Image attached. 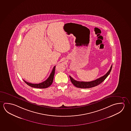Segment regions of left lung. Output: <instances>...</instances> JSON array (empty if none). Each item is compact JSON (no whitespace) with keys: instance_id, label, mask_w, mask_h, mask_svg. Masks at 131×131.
Listing matches in <instances>:
<instances>
[{"instance_id":"8db88e82","label":"left lung","mask_w":131,"mask_h":131,"mask_svg":"<svg viewBox=\"0 0 131 131\" xmlns=\"http://www.w3.org/2000/svg\"><path fill=\"white\" fill-rule=\"evenodd\" d=\"M112 64L111 66L110 70L105 75H103V77H100L99 78L96 79L93 81H89V82L77 81L74 79H73L70 75V78L71 79L72 83L75 85V87L80 88H90L91 87H95L102 83L106 78V77H108V75H109L112 70Z\"/></svg>"}]
</instances>
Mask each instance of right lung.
Returning <instances> with one entry per match:
<instances>
[{
  "label": "right lung",
  "mask_w": 131,
  "mask_h": 131,
  "mask_svg": "<svg viewBox=\"0 0 131 131\" xmlns=\"http://www.w3.org/2000/svg\"><path fill=\"white\" fill-rule=\"evenodd\" d=\"M55 68H56V66H54L53 67L52 72L50 73L49 77H48L46 80L43 81V82L39 83V84H32V83L28 82L27 81H25V80H24V81H25V83L27 84L28 85L32 87L37 88H42V89L47 88L49 87L50 85H51L52 83H53L54 75L55 72Z\"/></svg>",
  "instance_id": "right-lung-1"
}]
</instances>
